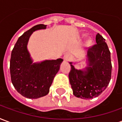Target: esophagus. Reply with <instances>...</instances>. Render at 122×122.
<instances>
[{
    "label": "esophagus",
    "instance_id": "esophagus-1",
    "mask_svg": "<svg viewBox=\"0 0 122 122\" xmlns=\"http://www.w3.org/2000/svg\"><path fill=\"white\" fill-rule=\"evenodd\" d=\"M72 59L71 54L69 53H67L66 54H65V56L63 57V59L65 61H71Z\"/></svg>",
    "mask_w": 122,
    "mask_h": 122
}]
</instances>
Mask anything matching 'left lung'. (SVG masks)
I'll return each instance as SVG.
<instances>
[{
    "label": "left lung",
    "mask_w": 122,
    "mask_h": 122,
    "mask_svg": "<svg viewBox=\"0 0 122 122\" xmlns=\"http://www.w3.org/2000/svg\"><path fill=\"white\" fill-rule=\"evenodd\" d=\"M96 43L88 48V65L84 71L71 64L69 78L74 96L84 99L98 97L107 88L112 74L110 52L105 39L96 35Z\"/></svg>",
    "instance_id": "obj_1"
}]
</instances>
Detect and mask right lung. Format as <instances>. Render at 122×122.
I'll list each match as a JSON object with an SVG mask.
<instances>
[{
    "instance_id": "obj_1",
    "label": "right lung",
    "mask_w": 122,
    "mask_h": 122,
    "mask_svg": "<svg viewBox=\"0 0 122 122\" xmlns=\"http://www.w3.org/2000/svg\"><path fill=\"white\" fill-rule=\"evenodd\" d=\"M46 28V25L40 24L24 32L18 38L11 54L10 69L12 84L18 93L29 99L48 94L63 61L60 58L32 63L27 48L28 40L32 32Z\"/></svg>"
}]
</instances>
